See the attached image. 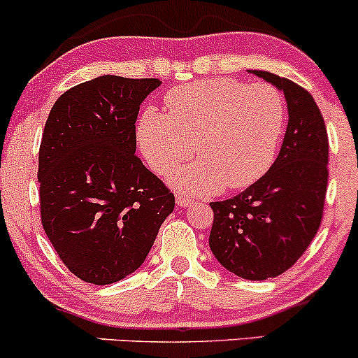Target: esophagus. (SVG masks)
Here are the masks:
<instances>
[{"mask_svg": "<svg viewBox=\"0 0 358 358\" xmlns=\"http://www.w3.org/2000/svg\"><path fill=\"white\" fill-rule=\"evenodd\" d=\"M192 203H193L192 198L185 196V195H182V193H178V195H176V205L178 206H190Z\"/></svg>", "mask_w": 358, "mask_h": 358, "instance_id": "obj_1", "label": "esophagus"}]
</instances>
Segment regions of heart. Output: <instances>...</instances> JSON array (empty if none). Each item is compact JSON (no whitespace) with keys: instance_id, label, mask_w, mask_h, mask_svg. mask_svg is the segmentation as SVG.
<instances>
[{"instance_id":"b5f03b06","label":"heart","mask_w":358,"mask_h":358,"mask_svg":"<svg viewBox=\"0 0 358 358\" xmlns=\"http://www.w3.org/2000/svg\"><path fill=\"white\" fill-rule=\"evenodd\" d=\"M166 110L150 106L141 113L138 145L160 175L175 171L195 148L200 160L173 175L180 190L195 195L257 182L272 165L285 130V101L266 83L195 81L170 90Z\"/></svg>"}]
</instances>
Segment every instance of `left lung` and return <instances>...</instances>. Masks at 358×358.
Returning a JSON list of instances; mask_svg holds the SVG:
<instances>
[{"instance_id": "obj_1", "label": "left lung", "mask_w": 358, "mask_h": 358, "mask_svg": "<svg viewBox=\"0 0 358 358\" xmlns=\"http://www.w3.org/2000/svg\"><path fill=\"white\" fill-rule=\"evenodd\" d=\"M285 94L288 124L270 170L247 190L212 201L210 248L228 272L245 280L278 277L303 255L324 215L329 136L307 90L268 71L250 70Z\"/></svg>"}]
</instances>
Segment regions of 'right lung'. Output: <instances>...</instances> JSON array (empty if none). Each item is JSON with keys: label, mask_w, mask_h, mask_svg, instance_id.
<instances>
[{"label": "right lung", "mask_w": 358, "mask_h": 358, "mask_svg": "<svg viewBox=\"0 0 358 358\" xmlns=\"http://www.w3.org/2000/svg\"><path fill=\"white\" fill-rule=\"evenodd\" d=\"M160 83L98 76L64 92L46 120L41 223L83 282L108 285L135 272L175 208L173 193L135 155L140 105Z\"/></svg>", "instance_id": "right-lung-1"}]
</instances>
